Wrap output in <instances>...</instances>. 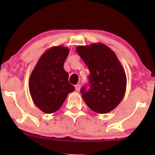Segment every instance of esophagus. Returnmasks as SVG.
I'll list each match as a JSON object with an SVG mask.
<instances>
[{
	"label": "esophagus",
	"instance_id": "esophagus-1",
	"mask_svg": "<svg viewBox=\"0 0 155 155\" xmlns=\"http://www.w3.org/2000/svg\"><path fill=\"white\" fill-rule=\"evenodd\" d=\"M75 89H76V92H79L80 90V84H76L75 85Z\"/></svg>",
	"mask_w": 155,
	"mask_h": 155
}]
</instances>
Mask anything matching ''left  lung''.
I'll return each instance as SVG.
<instances>
[{"label": "left lung", "mask_w": 155, "mask_h": 155, "mask_svg": "<svg viewBox=\"0 0 155 155\" xmlns=\"http://www.w3.org/2000/svg\"><path fill=\"white\" fill-rule=\"evenodd\" d=\"M76 51L90 71V87L81 90L82 97L90 109L106 114L114 109L123 98L127 78L115 53L102 43L78 46Z\"/></svg>", "instance_id": "left-lung-1"}]
</instances>
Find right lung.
I'll return each instance as SVG.
<instances>
[{"label": "right lung", "mask_w": 155, "mask_h": 155, "mask_svg": "<svg viewBox=\"0 0 155 155\" xmlns=\"http://www.w3.org/2000/svg\"><path fill=\"white\" fill-rule=\"evenodd\" d=\"M69 49L51 47L39 58L29 79V90L33 103L46 114L58 111L75 88L68 81L64 63Z\"/></svg>", "instance_id": "add662e5"}]
</instances>
